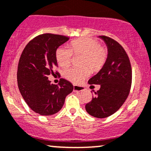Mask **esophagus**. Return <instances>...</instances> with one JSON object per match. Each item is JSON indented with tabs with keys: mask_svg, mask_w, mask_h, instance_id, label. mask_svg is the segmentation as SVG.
Returning a JSON list of instances; mask_svg holds the SVG:
<instances>
[{
	"mask_svg": "<svg viewBox=\"0 0 151 151\" xmlns=\"http://www.w3.org/2000/svg\"><path fill=\"white\" fill-rule=\"evenodd\" d=\"M74 91H82L84 90V88L83 86H77V85H74L73 87Z\"/></svg>",
	"mask_w": 151,
	"mask_h": 151,
	"instance_id": "esophagus-1",
	"label": "esophagus"
}]
</instances>
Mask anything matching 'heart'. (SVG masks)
<instances>
[{
  "instance_id": "b5f03b06",
  "label": "heart",
  "mask_w": 151,
  "mask_h": 151,
  "mask_svg": "<svg viewBox=\"0 0 151 151\" xmlns=\"http://www.w3.org/2000/svg\"><path fill=\"white\" fill-rule=\"evenodd\" d=\"M70 46V48H58L55 52V58L58 64L65 68L70 65L73 54L82 56L81 65L83 68H71L63 71V76L74 83H79L88 77L90 70L93 73L99 72L108 59V48L100 45L97 40L91 38H79L73 40Z\"/></svg>"
}]
</instances>
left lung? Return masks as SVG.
I'll return each instance as SVG.
<instances>
[{"label":"left lung","mask_w":151,"mask_h":151,"mask_svg":"<svg viewBox=\"0 0 151 151\" xmlns=\"http://www.w3.org/2000/svg\"><path fill=\"white\" fill-rule=\"evenodd\" d=\"M107 44L108 56L99 72L88 80L89 84H100L96 96L85 106L89 115L105 118L117 112L129 94L132 71L129 58L117 41L106 36H100Z\"/></svg>","instance_id":"1"}]
</instances>
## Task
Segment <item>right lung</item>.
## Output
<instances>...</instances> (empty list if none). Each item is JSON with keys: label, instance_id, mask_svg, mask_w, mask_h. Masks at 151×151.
<instances>
[{"label": "right lung", "instance_id": "add662e5", "mask_svg": "<svg viewBox=\"0 0 151 151\" xmlns=\"http://www.w3.org/2000/svg\"><path fill=\"white\" fill-rule=\"evenodd\" d=\"M68 36L46 33L27 43L19 58L17 85L22 96L33 111L41 115H52L61 110L73 85L64 79L59 85L50 83L48 75L58 74L55 52L68 41Z\"/></svg>", "mask_w": 151, "mask_h": 151}]
</instances>
